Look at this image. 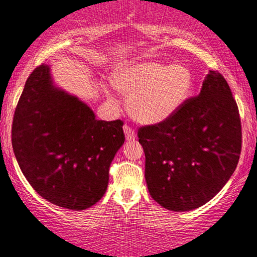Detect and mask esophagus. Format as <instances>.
I'll use <instances>...</instances> for the list:
<instances>
[{"instance_id":"34e87169","label":"esophagus","mask_w":257,"mask_h":257,"mask_svg":"<svg viewBox=\"0 0 257 257\" xmlns=\"http://www.w3.org/2000/svg\"><path fill=\"white\" fill-rule=\"evenodd\" d=\"M123 131H124V135H125V140L126 141L132 142L134 141L136 139V134H135V131L133 128H131L129 125H123Z\"/></svg>"}]
</instances>
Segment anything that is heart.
Segmentation results:
<instances>
[{"label":"heart","mask_w":257,"mask_h":257,"mask_svg":"<svg viewBox=\"0 0 257 257\" xmlns=\"http://www.w3.org/2000/svg\"><path fill=\"white\" fill-rule=\"evenodd\" d=\"M112 87L128 95V109L136 121L157 124L173 117L190 97L194 76L181 63L154 60L119 64L110 75ZM108 97L111 93L103 85Z\"/></svg>","instance_id":"obj_1"}]
</instances>
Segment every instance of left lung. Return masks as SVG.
Instances as JSON below:
<instances>
[{"label": "left lung", "mask_w": 257, "mask_h": 257, "mask_svg": "<svg viewBox=\"0 0 257 257\" xmlns=\"http://www.w3.org/2000/svg\"><path fill=\"white\" fill-rule=\"evenodd\" d=\"M150 196L173 211L196 209L230 179L241 154V119L227 81L209 70L200 94L173 117L140 128Z\"/></svg>", "instance_id": "obj_1"}]
</instances>
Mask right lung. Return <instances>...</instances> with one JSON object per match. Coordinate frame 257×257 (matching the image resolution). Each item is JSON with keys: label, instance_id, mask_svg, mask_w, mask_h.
<instances>
[{"label": "right lung", "instance_id": "1", "mask_svg": "<svg viewBox=\"0 0 257 257\" xmlns=\"http://www.w3.org/2000/svg\"><path fill=\"white\" fill-rule=\"evenodd\" d=\"M123 122L100 121L87 103L56 87L50 67L30 74L15 109L12 143L23 175L56 206L84 210L103 196L109 167L124 143Z\"/></svg>", "mask_w": 257, "mask_h": 257}]
</instances>
